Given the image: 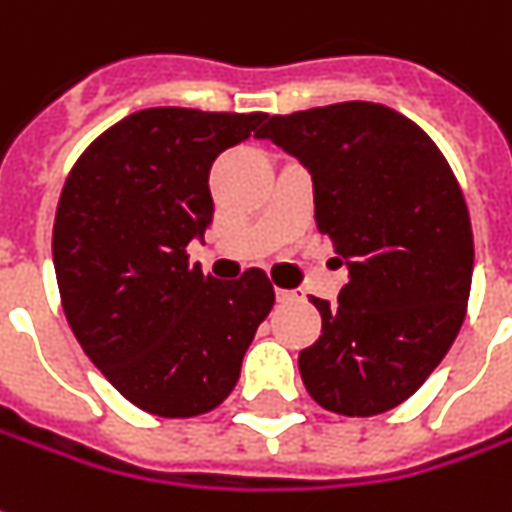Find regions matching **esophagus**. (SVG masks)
I'll return each mask as SVG.
<instances>
[{
	"label": "esophagus",
	"instance_id": "34e87169",
	"mask_svg": "<svg viewBox=\"0 0 512 512\" xmlns=\"http://www.w3.org/2000/svg\"><path fill=\"white\" fill-rule=\"evenodd\" d=\"M277 294V300L280 302H291V300H297V291H291V288H277L274 291Z\"/></svg>",
	"mask_w": 512,
	"mask_h": 512
}]
</instances>
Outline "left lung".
Segmentation results:
<instances>
[{
	"mask_svg": "<svg viewBox=\"0 0 512 512\" xmlns=\"http://www.w3.org/2000/svg\"><path fill=\"white\" fill-rule=\"evenodd\" d=\"M257 137L311 170L316 227L347 266L339 305L311 297L322 336L300 353L302 384L336 415L389 412L465 319L474 232L460 182L429 134L381 103L274 114Z\"/></svg>",
	"mask_w": 512,
	"mask_h": 512,
	"instance_id": "8db88e82",
	"label": "left lung"
}]
</instances>
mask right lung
<instances>
[{"instance_id": "1", "label": "right lung", "mask_w": 512, "mask_h": 512, "mask_svg": "<svg viewBox=\"0 0 512 512\" xmlns=\"http://www.w3.org/2000/svg\"><path fill=\"white\" fill-rule=\"evenodd\" d=\"M263 120V111H134L66 176L52 227L66 322L142 412L196 417L227 401L274 305L263 269L227 283L187 255L212 224V162Z\"/></svg>"}]
</instances>
